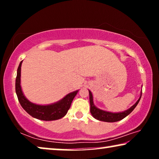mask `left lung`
I'll return each instance as SVG.
<instances>
[{"mask_svg":"<svg viewBox=\"0 0 159 159\" xmlns=\"http://www.w3.org/2000/svg\"><path fill=\"white\" fill-rule=\"evenodd\" d=\"M89 95H90V113L91 114H92V116L94 117L95 119H96L99 121H106V122H115V121H120L124 118H125L126 116H128V115L134 109V108L136 107L137 105H138L139 103V101H140L142 93L140 94V98L138 100V101H137L132 107H130L129 109H127V111L119 113L108 112L106 111L99 109V108H98L96 106L94 105V103H93V98L92 93L90 92V90H89Z\"/></svg>","mask_w":159,"mask_h":159,"instance_id":"8db88e82","label":"left lung"}]
</instances>
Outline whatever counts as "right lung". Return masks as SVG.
<instances>
[{
  "label": "right lung",
  "instance_id": "obj_1",
  "mask_svg": "<svg viewBox=\"0 0 159 159\" xmlns=\"http://www.w3.org/2000/svg\"><path fill=\"white\" fill-rule=\"evenodd\" d=\"M22 61L19 65L16 78V93L21 107L34 118L43 121H53L61 119L67 114L71 102L78 91L69 93L61 101L49 105H38L26 98L21 88V66Z\"/></svg>",
  "mask_w": 159,
  "mask_h": 159
}]
</instances>
